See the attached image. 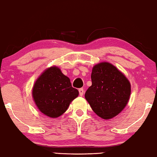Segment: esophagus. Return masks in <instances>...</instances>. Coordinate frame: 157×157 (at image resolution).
Here are the masks:
<instances>
[{"label":"esophagus","mask_w":157,"mask_h":157,"mask_svg":"<svg viewBox=\"0 0 157 157\" xmlns=\"http://www.w3.org/2000/svg\"><path fill=\"white\" fill-rule=\"evenodd\" d=\"M78 91H79V95L82 96L83 95V93H84V90H83V89H79Z\"/></svg>","instance_id":"obj_1"}]
</instances>
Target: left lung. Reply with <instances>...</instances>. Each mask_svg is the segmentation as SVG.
<instances>
[{
  "label": "left lung",
  "instance_id": "8db88e82",
  "mask_svg": "<svg viewBox=\"0 0 157 157\" xmlns=\"http://www.w3.org/2000/svg\"><path fill=\"white\" fill-rule=\"evenodd\" d=\"M92 85L85 98L92 110L104 119L121 113L128 104L131 83L123 73L109 62L97 63L92 68Z\"/></svg>",
  "mask_w": 157,
  "mask_h": 157
}]
</instances>
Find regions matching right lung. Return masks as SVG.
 Masks as SVG:
<instances>
[{
    "label": "right lung",
    "mask_w": 157,
    "mask_h": 157,
    "mask_svg": "<svg viewBox=\"0 0 157 157\" xmlns=\"http://www.w3.org/2000/svg\"><path fill=\"white\" fill-rule=\"evenodd\" d=\"M78 96V91L72 87L69 78L56 66L44 71L32 89V97L38 110L51 118L63 114Z\"/></svg>",
    "instance_id": "right-lung-1"
}]
</instances>
